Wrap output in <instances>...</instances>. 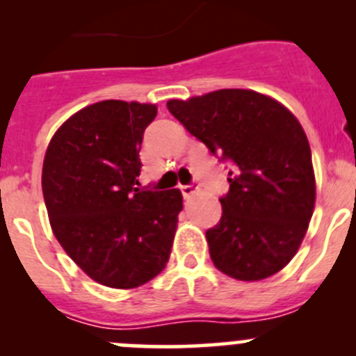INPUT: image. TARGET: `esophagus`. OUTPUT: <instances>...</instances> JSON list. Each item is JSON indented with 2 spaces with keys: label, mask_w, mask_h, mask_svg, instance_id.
Wrapping results in <instances>:
<instances>
[{
  "label": "esophagus",
  "mask_w": 356,
  "mask_h": 356,
  "mask_svg": "<svg viewBox=\"0 0 356 356\" xmlns=\"http://www.w3.org/2000/svg\"><path fill=\"white\" fill-rule=\"evenodd\" d=\"M181 193H182V196H186V198H189V196H193L196 193V184H184V186H181Z\"/></svg>",
  "instance_id": "esophagus-1"
}]
</instances>
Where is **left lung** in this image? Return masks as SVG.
<instances>
[{
	"label": "left lung",
	"instance_id": "8db88e82",
	"mask_svg": "<svg viewBox=\"0 0 356 356\" xmlns=\"http://www.w3.org/2000/svg\"><path fill=\"white\" fill-rule=\"evenodd\" d=\"M168 111L231 165L222 217L207 231L215 267L239 281L277 274L296 254L315 207L307 134L291 111L250 89H220Z\"/></svg>",
	"mask_w": 356,
	"mask_h": 356
}]
</instances>
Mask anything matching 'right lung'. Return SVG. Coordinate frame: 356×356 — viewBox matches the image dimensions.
I'll return each mask as SVG.
<instances>
[{"instance_id": "obj_1", "label": "right lung", "mask_w": 356, "mask_h": 356, "mask_svg": "<svg viewBox=\"0 0 356 356\" xmlns=\"http://www.w3.org/2000/svg\"><path fill=\"white\" fill-rule=\"evenodd\" d=\"M155 117L148 103H95L72 115L46 149L42 195L53 232L108 288L152 281L170 257L181 191L138 188L143 134Z\"/></svg>"}]
</instances>
